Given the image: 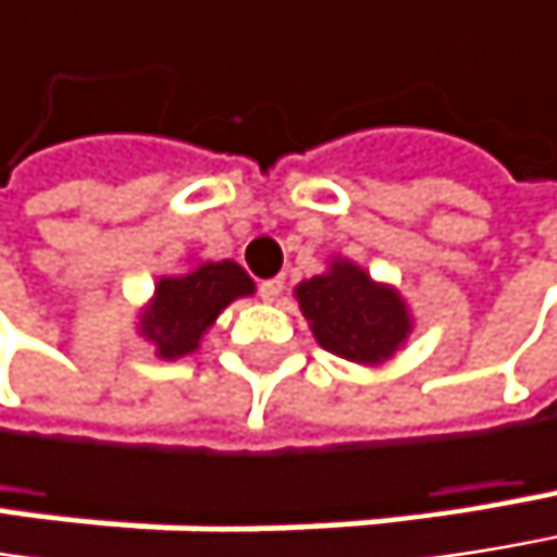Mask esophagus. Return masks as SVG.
<instances>
[{
	"mask_svg": "<svg viewBox=\"0 0 557 557\" xmlns=\"http://www.w3.org/2000/svg\"><path fill=\"white\" fill-rule=\"evenodd\" d=\"M258 293H261V299H264V302H277L280 293H283V277L261 280V286H258Z\"/></svg>",
	"mask_w": 557,
	"mask_h": 557,
	"instance_id": "esophagus-1",
	"label": "esophagus"
}]
</instances>
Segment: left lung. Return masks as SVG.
Here are the masks:
<instances>
[{"label": "left lung", "mask_w": 557, "mask_h": 557, "mask_svg": "<svg viewBox=\"0 0 557 557\" xmlns=\"http://www.w3.org/2000/svg\"><path fill=\"white\" fill-rule=\"evenodd\" d=\"M296 299L319 344L354 363L388 360L411 331L401 296L350 261H334L329 274L302 280Z\"/></svg>", "instance_id": "obj_1"}]
</instances>
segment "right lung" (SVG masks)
I'll return each instance as SVG.
<instances>
[{"instance_id":"1","label":"right lung","mask_w":557,"mask_h":557,"mask_svg":"<svg viewBox=\"0 0 557 557\" xmlns=\"http://www.w3.org/2000/svg\"><path fill=\"white\" fill-rule=\"evenodd\" d=\"M248 293H255V283L235 261L197 264L181 277L159 280L156 299L143 312L139 331L156 344L159 357L175 360L197 350V341L216 322V315L232 299Z\"/></svg>"}]
</instances>
